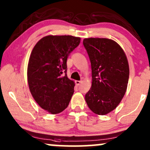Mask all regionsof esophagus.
I'll return each mask as SVG.
<instances>
[{"instance_id":"34e87169","label":"esophagus","mask_w":150,"mask_h":150,"mask_svg":"<svg viewBox=\"0 0 150 150\" xmlns=\"http://www.w3.org/2000/svg\"><path fill=\"white\" fill-rule=\"evenodd\" d=\"M75 85H76L77 86H79L80 85V83L82 82V81H80V80H76L75 81Z\"/></svg>"}]
</instances>
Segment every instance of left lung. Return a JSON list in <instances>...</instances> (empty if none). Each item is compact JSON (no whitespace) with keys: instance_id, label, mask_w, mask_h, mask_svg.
<instances>
[{"instance_id":"obj_1","label":"left lung","mask_w":150,"mask_h":150,"mask_svg":"<svg viewBox=\"0 0 150 150\" xmlns=\"http://www.w3.org/2000/svg\"><path fill=\"white\" fill-rule=\"evenodd\" d=\"M83 44L92 68V86L85 101L92 112L106 115L124 97L129 79L126 55L118 43L106 38H87Z\"/></svg>"}]
</instances>
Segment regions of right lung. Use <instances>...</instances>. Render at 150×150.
I'll use <instances>...</instances> for the list:
<instances>
[{"instance_id":"obj_1","label":"right lung","mask_w":150,"mask_h":150,"mask_svg":"<svg viewBox=\"0 0 150 150\" xmlns=\"http://www.w3.org/2000/svg\"><path fill=\"white\" fill-rule=\"evenodd\" d=\"M80 42V38L73 36L48 35L36 44L30 54L29 88L39 106L51 114L64 111L73 94L75 82L67 76L66 62Z\"/></svg>"}]
</instances>
